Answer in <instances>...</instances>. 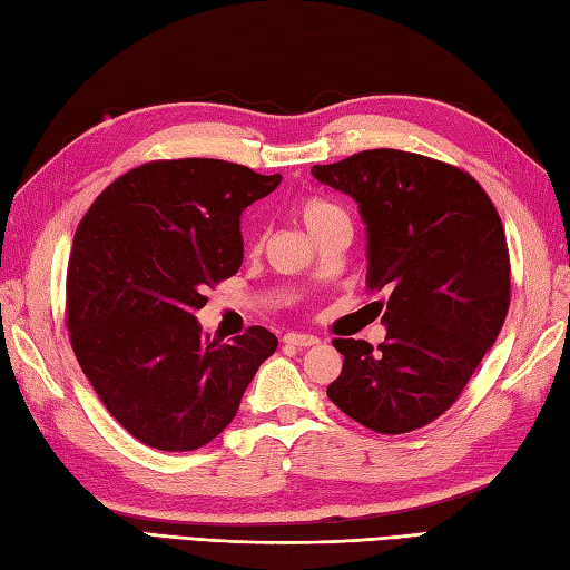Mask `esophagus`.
Segmentation results:
<instances>
[{"label":"esophagus","mask_w":570,"mask_h":570,"mask_svg":"<svg viewBox=\"0 0 570 570\" xmlns=\"http://www.w3.org/2000/svg\"><path fill=\"white\" fill-rule=\"evenodd\" d=\"M283 341H285L287 346H297V348H309V346H317V344H320L317 336H312V334H295V332L285 334Z\"/></svg>","instance_id":"34e87169"}]
</instances>
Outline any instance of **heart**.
<instances>
[{"label":"heart","mask_w":570,"mask_h":570,"mask_svg":"<svg viewBox=\"0 0 570 570\" xmlns=\"http://www.w3.org/2000/svg\"><path fill=\"white\" fill-rule=\"evenodd\" d=\"M295 214L297 219L305 224V229L312 234V238L322 234L326 226H332L336 222H348L344 209H341L338 205H334V202H328L324 197H317V195H302L295 199ZM248 244L253 248L261 246V232H248Z\"/></svg>","instance_id":"heart-1"}]
</instances>
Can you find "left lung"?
Wrapping results in <instances>:
<instances>
[{"mask_svg":"<svg viewBox=\"0 0 570 570\" xmlns=\"http://www.w3.org/2000/svg\"><path fill=\"white\" fill-rule=\"evenodd\" d=\"M358 202L368 226L365 287L385 293L387 336L334 338L344 368L326 395L377 434L432 424L461 397L510 309V250L500 214L473 175L397 148L314 166Z\"/></svg>","mask_w":570,"mask_h":570,"instance_id":"1","label":"left lung"}]
</instances>
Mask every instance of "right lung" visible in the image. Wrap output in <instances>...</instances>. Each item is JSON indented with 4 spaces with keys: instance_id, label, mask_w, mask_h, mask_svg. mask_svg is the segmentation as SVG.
<instances>
[{
    "instance_id": "right-lung-1",
    "label": "right lung",
    "mask_w": 570,
    "mask_h": 570,
    "mask_svg": "<svg viewBox=\"0 0 570 570\" xmlns=\"http://www.w3.org/2000/svg\"><path fill=\"white\" fill-rule=\"evenodd\" d=\"M277 183L217 158L150 160L114 180L75 232V358L114 420L150 449L195 451L219 436L277 348L265 326L209 341L195 317L205 289L242 268V212Z\"/></svg>"
}]
</instances>
